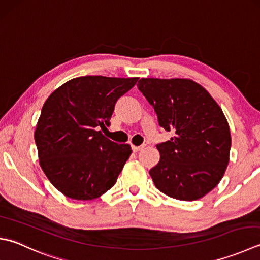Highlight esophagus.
Here are the masks:
<instances>
[{
	"instance_id": "1",
	"label": "esophagus",
	"mask_w": 260,
	"mask_h": 260,
	"mask_svg": "<svg viewBox=\"0 0 260 260\" xmlns=\"http://www.w3.org/2000/svg\"><path fill=\"white\" fill-rule=\"evenodd\" d=\"M145 145H140V146H136V145H132V150H133V152H139L141 151L142 149H143Z\"/></svg>"
}]
</instances>
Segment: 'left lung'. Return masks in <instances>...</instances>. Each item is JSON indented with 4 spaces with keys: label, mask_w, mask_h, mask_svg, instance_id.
<instances>
[{
    "label": "left lung",
    "mask_w": 260,
    "mask_h": 260,
    "mask_svg": "<svg viewBox=\"0 0 260 260\" xmlns=\"http://www.w3.org/2000/svg\"><path fill=\"white\" fill-rule=\"evenodd\" d=\"M137 86L160 126L175 134L156 145L160 161L150 170L155 187L179 201L204 197L221 181L230 160V127L221 107L190 79L142 78Z\"/></svg>",
    "instance_id": "1"
}]
</instances>
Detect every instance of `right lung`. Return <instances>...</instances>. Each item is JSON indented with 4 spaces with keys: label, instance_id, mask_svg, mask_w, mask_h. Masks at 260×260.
<instances>
[{
    "label": "right lung",
    "instance_id": "obj_1",
    "mask_svg": "<svg viewBox=\"0 0 260 260\" xmlns=\"http://www.w3.org/2000/svg\"><path fill=\"white\" fill-rule=\"evenodd\" d=\"M139 78L88 75L74 78L50 94L35 131L39 165L66 197L91 201L115 185L132 154L103 134L115 104Z\"/></svg>",
    "mask_w": 260,
    "mask_h": 260
}]
</instances>
